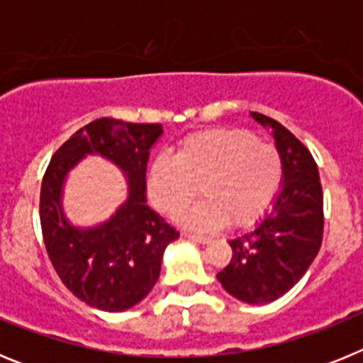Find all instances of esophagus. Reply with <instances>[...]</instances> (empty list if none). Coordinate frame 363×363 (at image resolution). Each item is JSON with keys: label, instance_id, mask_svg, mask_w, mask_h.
Wrapping results in <instances>:
<instances>
[{"label": "esophagus", "instance_id": "esophagus-1", "mask_svg": "<svg viewBox=\"0 0 363 363\" xmlns=\"http://www.w3.org/2000/svg\"><path fill=\"white\" fill-rule=\"evenodd\" d=\"M185 236H187L189 240H192V242H198V243H207V242H211L209 236H201V234H191V233H187V234H185Z\"/></svg>", "mask_w": 363, "mask_h": 363}]
</instances>
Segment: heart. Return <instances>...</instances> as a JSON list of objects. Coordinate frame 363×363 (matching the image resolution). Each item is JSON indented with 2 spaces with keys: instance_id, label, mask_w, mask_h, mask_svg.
Listing matches in <instances>:
<instances>
[{
  "instance_id": "heart-1",
  "label": "heart",
  "mask_w": 363,
  "mask_h": 363,
  "mask_svg": "<svg viewBox=\"0 0 363 363\" xmlns=\"http://www.w3.org/2000/svg\"><path fill=\"white\" fill-rule=\"evenodd\" d=\"M284 160L277 145L245 129H207L178 143L176 156H158L150 165L154 205L176 216L198 196L203 201L179 216L198 230L249 227L264 216L280 191Z\"/></svg>"
}]
</instances>
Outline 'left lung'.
<instances>
[{
  "label": "left lung",
  "instance_id": "left-lung-1",
  "mask_svg": "<svg viewBox=\"0 0 363 363\" xmlns=\"http://www.w3.org/2000/svg\"><path fill=\"white\" fill-rule=\"evenodd\" d=\"M274 130L284 184L272 209L251 233L230 240L233 258L216 274L223 289L247 303H269L298 284L316 258L323 236L318 167L303 143L277 120L252 112Z\"/></svg>",
  "mask_w": 363,
  "mask_h": 363
}]
</instances>
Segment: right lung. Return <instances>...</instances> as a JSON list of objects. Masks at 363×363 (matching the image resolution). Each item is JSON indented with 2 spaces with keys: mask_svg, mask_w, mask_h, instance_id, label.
Returning <instances> with one entry per match:
<instances>
[{
  "mask_svg": "<svg viewBox=\"0 0 363 363\" xmlns=\"http://www.w3.org/2000/svg\"><path fill=\"white\" fill-rule=\"evenodd\" d=\"M160 123H125L99 118L82 127L54 152L40 194L43 243L67 289L96 309L116 313L142 301L160 278L165 247L179 233L145 205L149 150ZM99 153L130 176V200L104 226L79 231L65 221L59 194L65 174L85 153Z\"/></svg>",
  "mask_w": 363,
  "mask_h": 363,
  "instance_id": "1",
  "label": "right lung"
}]
</instances>
